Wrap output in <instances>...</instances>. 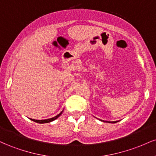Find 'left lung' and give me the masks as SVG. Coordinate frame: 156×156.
<instances>
[{"label":"left lung","instance_id":"8db88e82","mask_svg":"<svg viewBox=\"0 0 156 156\" xmlns=\"http://www.w3.org/2000/svg\"><path fill=\"white\" fill-rule=\"evenodd\" d=\"M103 122H105V121H103ZM105 122H108V121H105ZM117 122V121H114V122H110V123H116V122Z\"/></svg>","mask_w":156,"mask_h":156}]
</instances>
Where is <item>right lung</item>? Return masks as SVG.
<instances>
[{
	"label": "right lung",
	"mask_w": 156,
	"mask_h": 156,
	"mask_svg": "<svg viewBox=\"0 0 156 156\" xmlns=\"http://www.w3.org/2000/svg\"><path fill=\"white\" fill-rule=\"evenodd\" d=\"M62 112H63V111H62V112H60L59 114H58V115H56L55 117H52V118H50V119H42V120H38V119H31L32 121L35 122H37V123H40V124H43V123H48V122H51L55 120V119H56L57 118L59 117L61 115H62Z\"/></svg>",
	"instance_id": "right-lung-1"
}]
</instances>
